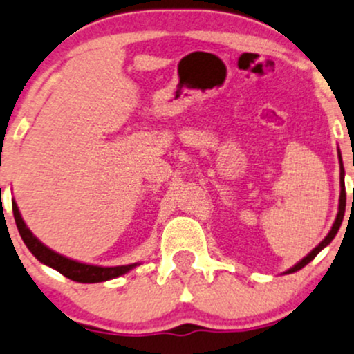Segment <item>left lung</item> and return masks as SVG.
Wrapping results in <instances>:
<instances>
[{"mask_svg": "<svg viewBox=\"0 0 354 354\" xmlns=\"http://www.w3.org/2000/svg\"><path fill=\"white\" fill-rule=\"evenodd\" d=\"M337 158H339V165H341V173H339V185H341V195H339V210H337V215H336V221H334V224H333V227H330V230H329V234H327V236L324 237V239L321 241V244L319 245H315L314 249H312L310 252H308L307 256H305L304 259H300L299 263H297L295 266H292L290 268L288 271H285V274H290V273H295V271H299V270H302V268L305 266V265H308V263L312 261V259L315 258V256L319 254V252L322 251V249L326 248L327 244H330V241L334 239V237H336V234H337V230H339V227H341V222H343V217H344V208H346V188H344V167H343V159H341V152L337 151Z\"/></svg>", "mask_w": 354, "mask_h": 354, "instance_id": "obj_1", "label": "left lung"}]
</instances>
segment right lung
Instances as JSON below:
<instances>
[{"label": "right lung", "instance_id": "obj_1", "mask_svg": "<svg viewBox=\"0 0 354 354\" xmlns=\"http://www.w3.org/2000/svg\"><path fill=\"white\" fill-rule=\"evenodd\" d=\"M13 207V217L17 222L18 232H20L21 239L27 248L30 249L33 256L39 259L44 265L54 268L55 271H59L61 274H64L66 278L73 281H80V283H100V281L113 280V278L122 277V274L129 273L132 268L139 266L140 263H133V265H125V266H95V265H86V263L74 261V259L66 258V256L59 254V252L52 251L47 248L46 244L40 243L27 227V224L21 218L20 210H18L17 202H11Z\"/></svg>", "mask_w": 354, "mask_h": 354}]
</instances>
